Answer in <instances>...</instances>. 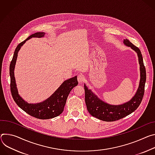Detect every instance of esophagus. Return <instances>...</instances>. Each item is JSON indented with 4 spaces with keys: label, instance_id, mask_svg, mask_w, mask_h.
<instances>
[{
    "label": "esophagus",
    "instance_id": "obj_1",
    "mask_svg": "<svg viewBox=\"0 0 155 155\" xmlns=\"http://www.w3.org/2000/svg\"><path fill=\"white\" fill-rule=\"evenodd\" d=\"M78 81L79 84H82V82H84V76L82 74H79L78 76Z\"/></svg>",
    "mask_w": 155,
    "mask_h": 155
}]
</instances>
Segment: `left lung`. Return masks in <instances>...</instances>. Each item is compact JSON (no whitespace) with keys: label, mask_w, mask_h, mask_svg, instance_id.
<instances>
[{"label":"left lung","mask_w":155,"mask_h":155,"mask_svg":"<svg viewBox=\"0 0 155 155\" xmlns=\"http://www.w3.org/2000/svg\"><path fill=\"white\" fill-rule=\"evenodd\" d=\"M124 44L135 50L139 57L140 70L139 86L134 97L128 102L120 105H111L100 100L84 85L85 101L89 113L94 117L107 122L121 119L134 112L140 104L145 92L146 70L140 49L132 44L128 39L124 40Z\"/></svg>","instance_id":"8db88e82"}]
</instances>
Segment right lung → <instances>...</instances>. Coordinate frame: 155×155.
<instances>
[{
  "mask_svg": "<svg viewBox=\"0 0 155 155\" xmlns=\"http://www.w3.org/2000/svg\"><path fill=\"white\" fill-rule=\"evenodd\" d=\"M44 32H36L29 36L25 41L20 43L16 47L13 58L10 64V91L14 101L20 108L30 116L40 119H48L59 116L64 110L69 94L73 87L78 84L77 76H74L63 82L60 87L48 98L40 104H31L25 101L18 94L14 76V69L18 53L21 47L32 38H42Z\"/></svg>",
  "mask_w": 155,
  "mask_h": 155,
  "instance_id": "add662e5",
  "label": "right lung"
}]
</instances>
